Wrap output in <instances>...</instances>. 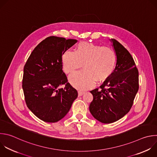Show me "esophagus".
Masks as SVG:
<instances>
[{
    "instance_id": "obj_1",
    "label": "esophagus",
    "mask_w": 157,
    "mask_h": 157,
    "mask_svg": "<svg viewBox=\"0 0 157 157\" xmlns=\"http://www.w3.org/2000/svg\"><path fill=\"white\" fill-rule=\"evenodd\" d=\"M84 94V92L78 91V96H79V97H81V96H82V95Z\"/></svg>"
}]
</instances>
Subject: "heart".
I'll list each match as a JSON object with an SVG mask.
<instances>
[{"label": "heart", "instance_id": "obj_1", "mask_svg": "<svg viewBox=\"0 0 157 157\" xmlns=\"http://www.w3.org/2000/svg\"><path fill=\"white\" fill-rule=\"evenodd\" d=\"M63 69L67 75H71L81 68L84 70L70 77L69 81L75 88L86 90L95 82L106 81L113 74L117 65L115 51L91 42H81L75 51H65L62 57Z\"/></svg>", "mask_w": 157, "mask_h": 157}]
</instances>
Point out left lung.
Here are the masks:
<instances>
[{
	"mask_svg": "<svg viewBox=\"0 0 157 157\" xmlns=\"http://www.w3.org/2000/svg\"><path fill=\"white\" fill-rule=\"evenodd\" d=\"M117 56V65L112 76L90 92L93 100L89 105L92 115L102 123L115 122L130 110L139 90V73L128 50L114 39H110Z\"/></svg>",
	"mask_w": 157,
	"mask_h": 157,
	"instance_id": "1",
	"label": "left lung"
}]
</instances>
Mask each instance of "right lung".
<instances>
[{"label":"right lung","mask_w":157,"mask_h":157,"mask_svg":"<svg viewBox=\"0 0 157 157\" xmlns=\"http://www.w3.org/2000/svg\"><path fill=\"white\" fill-rule=\"evenodd\" d=\"M78 42L48 37L33 50L24 67L22 87L28 109L40 120L56 123L70 110L78 92L63 71L62 57ZM65 84L64 89L58 87Z\"/></svg>","instance_id":"right-lung-1"}]
</instances>
